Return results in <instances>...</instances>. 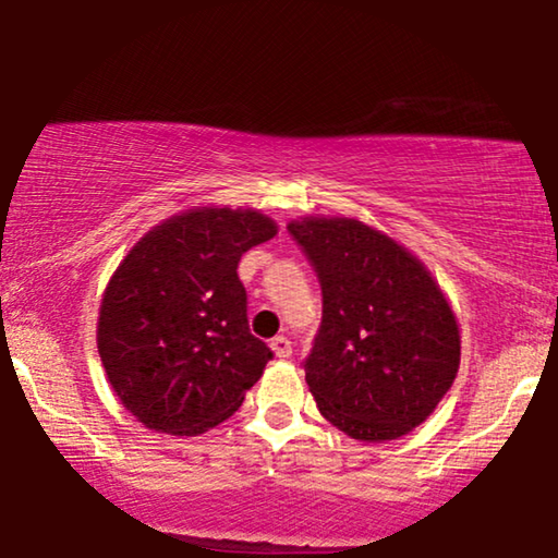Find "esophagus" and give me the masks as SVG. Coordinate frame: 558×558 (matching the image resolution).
Segmentation results:
<instances>
[{"label": "esophagus", "mask_w": 558, "mask_h": 558, "mask_svg": "<svg viewBox=\"0 0 558 558\" xmlns=\"http://www.w3.org/2000/svg\"><path fill=\"white\" fill-rule=\"evenodd\" d=\"M271 350H274V355L279 357V361H287V357L292 355V342H289L284 335H279V338L271 340Z\"/></svg>", "instance_id": "esophagus-1"}]
</instances>
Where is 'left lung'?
<instances>
[{
    "instance_id": "obj_1",
    "label": "left lung",
    "mask_w": 558,
    "mask_h": 558,
    "mask_svg": "<svg viewBox=\"0 0 558 558\" xmlns=\"http://www.w3.org/2000/svg\"><path fill=\"white\" fill-rule=\"evenodd\" d=\"M289 233L323 284V325L304 361L319 414L380 445L432 416L460 371V323L424 262L357 218L304 216Z\"/></svg>"
}]
</instances>
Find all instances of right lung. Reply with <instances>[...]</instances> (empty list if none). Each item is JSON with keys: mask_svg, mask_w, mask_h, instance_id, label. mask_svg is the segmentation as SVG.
I'll return each mask as SVG.
<instances>
[{"mask_svg": "<svg viewBox=\"0 0 558 558\" xmlns=\"http://www.w3.org/2000/svg\"><path fill=\"white\" fill-rule=\"evenodd\" d=\"M279 226L256 208L195 205L149 228L104 289L96 345L124 409L147 429L223 424L271 350L248 332L239 262Z\"/></svg>", "mask_w": 558, "mask_h": 558, "instance_id": "1", "label": "right lung"}]
</instances>
